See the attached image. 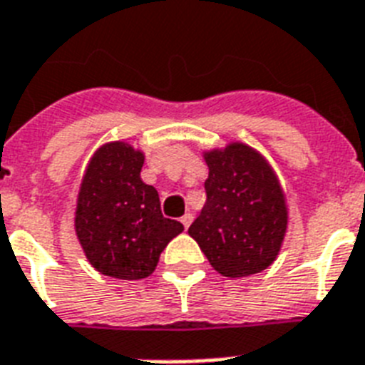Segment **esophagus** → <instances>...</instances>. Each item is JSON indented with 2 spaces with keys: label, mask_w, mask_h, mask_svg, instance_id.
Instances as JSON below:
<instances>
[{
  "label": "esophagus",
  "mask_w": 365,
  "mask_h": 365,
  "mask_svg": "<svg viewBox=\"0 0 365 365\" xmlns=\"http://www.w3.org/2000/svg\"><path fill=\"white\" fill-rule=\"evenodd\" d=\"M192 220H194V216L192 215H185L182 218H180V224L185 225V230H188L190 224H192Z\"/></svg>",
  "instance_id": "esophagus-1"
}]
</instances>
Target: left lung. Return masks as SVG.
<instances>
[{"instance_id":"left-lung-1","label":"left lung","mask_w":365,"mask_h":365,"mask_svg":"<svg viewBox=\"0 0 365 365\" xmlns=\"http://www.w3.org/2000/svg\"><path fill=\"white\" fill-rule=\"evenodd\" d=\"M203 158L209 168L207 203L188 235L225 278L263 272L279 255L289 224L276 171L242 141L203 150Z\"/></svg>"}]
</instances>
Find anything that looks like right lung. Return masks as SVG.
I'll return each mask as SVG.
<instances>
[{
  "mask_svg": "<svg viewBox=\"0 0 365 365\" xmlns=\"http://www.w3.org/2000/svg\"><path fill=\"white\" fill-rule=\"evenodd\" d=\"M143 162V150L128 141H108L81 177L74 231L87 261L104 276L147 278L170 240L185 231L162 216L158 192L140 177Z\"/></svg>",
  "mask_w": 365,
  "mask_h": 365,
  "instance_id": "add662e5",
  "label": "right lung"
}]
</instances>
